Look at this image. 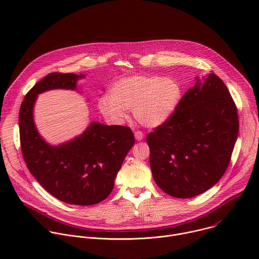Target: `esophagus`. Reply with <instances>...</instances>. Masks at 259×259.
Returning a JSON list of instances; mask_svg holds the SVG:
<instances>
[{
	"label": "esophagus",
	"instance_id": "34e87169",
	"mask_svg": "<svg viewBox=\"0 0 259 259\" xmlns=\"http://www.w3.org/2000/svg\"><path fill=\"white\" fill-rule=\"evenodd\" d=\"M134 136H135V139L136 140H142V138H143V133L141 132V131H135L134 132Z\"/></svg>",
	"mask_w": 259,
	"mask_h": 259
}]
</instances>
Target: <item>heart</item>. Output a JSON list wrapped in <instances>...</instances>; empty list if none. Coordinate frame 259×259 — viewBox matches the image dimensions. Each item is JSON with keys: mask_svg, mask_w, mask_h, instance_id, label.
Returning <instances> with one entry per match:
<instances>
[{"mask_svg": "<svg viewBox=\"0 0 259 259\" xmlns=\"http://www.w3.org/2000/svg\"><path fill=\"white\" fill-rule=\"evenodd\" d=\"M180 98L176 81L158 76H131L118 80L110 95L98 100L100 112L116 123L127 118L126 110L132 109L134 119L145 127L163 124L173 113Z\"/></svg>", "mask_w": 259, "mask_h": 259, "instance_id": "1", "label": "heart"}]
</instances>
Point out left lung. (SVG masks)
<instances>
[{"label": "left lung", "instance_id": "left-lung-1", "mask_svg": "<svg viewBox=\"0 0 259 259\" xmlns=\"http://www.w3.org/2000/svg\"><path fill=\"white\" fill-rule=\"evenodd\" d=\"M238 133L237 106L224 81L215 73L197 79L171 116L146 136L158 187L181 199L208 191L227 171Z\"/></svg>", "mask_w": 259, "mask_h": 259}]
</instances>
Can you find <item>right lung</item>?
I'll list each match as a JSON object with an SVG mask.
<instances>
[{
	"instance_id": "1",
	"label": "right lung",
	"mask_w": 259,
	"mask_h": 259,
	"mask_svg": "<svg viewBox=\"0 0 259 259\" xmlns=\"http://www.w3.org/2000/svg\"><path fill=\"white\" fill-rule=\"evenodd\" d=\"M84 75L51 72L25 95L19 110L23 160L33 177L56 199L89 206L108 197L123 161L134 144L129 127L93 122L83 134L59 146L48 144L36 131L32 109L36 95L51 89L77 88Z\"/></svg>"
}]
</instances>
